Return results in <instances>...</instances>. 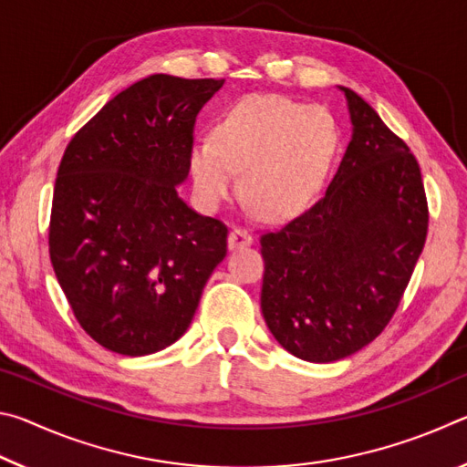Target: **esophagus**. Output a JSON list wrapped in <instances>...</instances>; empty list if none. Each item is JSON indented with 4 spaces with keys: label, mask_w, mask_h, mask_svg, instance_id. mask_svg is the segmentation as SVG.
Returning <instances> with one entry per match:
<instances>
[{
    "label": "esophagus",
    "mask_w": 467,
    "mask_h": 467,
    "mask_svg": "<svg viewBox=\"0 0 467 467\" xmlns=\"http://www.w3.org/2000/svg\"><path fill=\"white\" fill-rule=\"evenodd\" d=\"M253 243V234L243 226H233L231 234H228V247L231 249H241L247 247V244Z\"/></svg>",
    "instance_id": "1"
}]
</instances>
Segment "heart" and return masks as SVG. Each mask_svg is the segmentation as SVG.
I'll list each match as a JSON object with an SVG mask.
<instances>
[{
	"mask_svg": "<svg viewBox=\"0 0 467 467\" xmlns=\"http://www.w3.org/2000/svg\"><path fill=\"white\" fill-rule=\"evenodd\" d=\"M337 144L326 109L280 94H253L216 125L214 140L192 148V175L200 200L218 208L236 193L267 218H288L309 203L326 179Z\"/></svg>",
	"mask_w": 467,
	"mask_h": 467,
	"instance_id": "heart-1",
	"label": "heart"
}]
</instances>
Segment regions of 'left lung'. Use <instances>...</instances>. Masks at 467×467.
Instances as JSON below:
<instances>
[{
    "mask_svg": "<svg viewBox=\"0 0 467 467\" xmlns=\"http://www.w3.org/2000/svg\"><path fill=\"white\" fill-rule=\"evenodd\" d=\"M354 133L326 195L262 234V311L296 358L334 362L391 321L429 233L416 156L377 110L342 88Z\"/></svg>",
    "mask_w": 467,
    "mask_h": 467,
    "instance_id": "1",
    "label": "left lung"
}]
</instances>
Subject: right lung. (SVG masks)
Instances as JSON below:
<instances>
[{
    "label": "right lung",
    "instance_id": "obj_1",
    "mask_svg": "<svg viewBox=\"0 0 467 467\" xmlns=\"http://www.w3.org/2000/svg\"><path fill=\"white\" fill-rule=\"evenodd\" d=\"M224 80L154 74L76 131L53 189L49 255L74 317L123 357L185 334L228 228L177 195L192 169L195 119Z\"/></svg>",
    "mask_w": 467,
    "mask_h": 467
}]
</instances>
